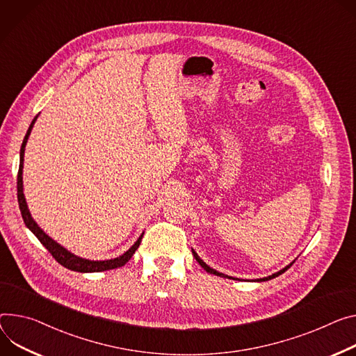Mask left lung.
Segmentation results:
<instances>
[{
  "label": "left lung",
  "mask_w": 356,
  "mask_h": 356,
  "mask_svg": "<svg viewBox=\"0 0 356 356\" xmlns=\"http://www.w3.org/2000/svg\"><path fill=\"white\" fill-rule=\"evenodd\" d=\"M191 252H193V255H195V258H196V261L207 271V273H210V274H214V275H218V277H222V278H233V277H229V275H225V274H222V273H218V271H216V270H213L211 267H209L202 258L197 255V252L195 251V250H191ZM294 263V261H293ZM293 263H291L289 266H286L285 268H282V270H280L278 273H275V274H273V275H268V277H264V278H260V280H257V281H268V280H271V278H275V277H278V275H281L282 273H285L291 266H293Z\"/></svg>",
  "instance_id": "obj_1"
}]
</instances>
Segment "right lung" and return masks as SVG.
I'll list each match as a JSON object with an SVG mask.
<instances>
[{
    "mask_svg": "<svg viewBox=\"0 0 356 356\" xmlns=\"http://www.w3.org/2000/svg\"><path fill=\"white\" fill-rule=\"evenodd\" d=\"M38 116L34 118V120L31 122L28 131H26V135L24 138V142H22V146H21V152H19V170H18V177H17V195H18V204H19V210H21V214H22V218H24V222L26 227L35 234V237L41 241V244L51 252V255L55 258V260L63 266L68 270H72V271H78V273H99V271H106V270H113V268H118V267H122L124 266L129 260H131L132 255L135 254V251L138 250L140 241H142V237H143V233L142 236L138 238V241L129 248L124 254L116 257V258H112V260H105V261H90V260H86V258H81L72 252H70L67 248H63L62 245H59L56 241H54L49 236H47L42 229L40 227V225L34 221V218L31 217V213L28 210V206H26V202H25V196H24V186H22V169H24V152H25V145H26V140L31 135V131L32 127H34V123L37 120Z\"/></svg>",
    "mask_w": 356,
    "mask_h": 356,
    "instance_id": "right-lung-1",
    "label": "right lung"
}]
</instances>
